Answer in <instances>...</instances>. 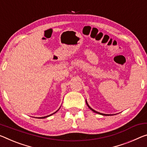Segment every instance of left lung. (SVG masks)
Listing matches in <instances>:
<instances>
[{
    "mask_svg": "<svg viewBox=\"0 0 147 147\" xmlns=\"http://www.w3.org/2000/svg\"><path fill=\"white\" fill-rule=\"evenodd\" d=\"M86 104H87V105H88V107H89V108L91 109V110H92V111H94V113H97V114H99V115H105V114H102V113H98V112H97V111H95V110H94V109H92V108H91V107L88 105V103L87 102H86Z\"/></svg>",
    "mask_w": 147,
    "mask_h": 147,
    "instance_id": "8db88e82",
    "label": "left lung"
}]
</instances>
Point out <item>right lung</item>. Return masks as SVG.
I'll use <instances>...</instances> for the list:
<instances>
[{"label":"right lung","instance_id":"1","mask_svg":"<svg viewBox=\"0 0 147 147\" xmlns=\"http://www.w3.org/2000/svg\"><path fill=\"white\" fill-rule=\"evenodd\" d=\"M56 111V112H57ZM56 112H55V113H56ZM55 113H53V114H55ZM53 114H52V115H49V116H44V117H40V118H47V117H48V116H51V115H52Z\"/></svg>","mask_w":147,"mask_h":147}]
</instances>
